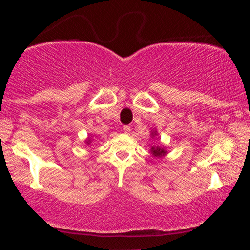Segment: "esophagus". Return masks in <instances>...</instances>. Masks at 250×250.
<instances>
[{"label": "esophagus", "instance_id": "obj_1", "mask_svg": "<svg viewBox=\"0 0 250 250\" xmlns=\"http://www.w3.org/2000/svg\"><path fill=\"white\" fill-rule=\"evenodd\" d=\"M123 133L125 134L130 133V127H129V125H125V127H123Z\"/></svg>", "mask_w": 250, "mask_h": 250}]
</instances>
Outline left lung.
<instances>
[{"label": "left lung", "mask_w": 250, "mask_h": 250, "mask_svg": "<svg viewBox=\"0 0 250 250\" xmlns=\"http://www.w3.org/2000/svg\"><path fill=\"white\" fill-rule=\"evenodd\" d=\"M151 153H153L154 156H163L166 154V151L163 149L156 147V148H151Z\"/></svg>", "instance_id": "1"}]
</instances>
